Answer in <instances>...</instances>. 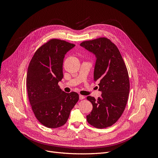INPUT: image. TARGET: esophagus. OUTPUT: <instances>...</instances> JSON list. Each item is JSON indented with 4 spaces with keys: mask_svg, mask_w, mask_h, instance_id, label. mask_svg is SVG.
<instances>
[{
    "mask_svg": "<svg viewBox=\"0 0 158 158\" xmlns=\"http://www.w3.org/2000/svg\"><path fill=\"white\" fill-rule=\"evenodd\" d=\"M85 98V96H82V95H79V99H81V100H82V99H84Z\"/></svg>",
    "mask_w": 158,
    "mask_h": 158,
    "instance_id": "34e87169",
    "label": "esophagus"
}]
</instances>
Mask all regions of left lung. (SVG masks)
I'll list each match as a JSON object with an SVG mask.
<instances>
[{
	"instance_id": "1",
	"label": "left lung",
	"mask_w": 158,
	"mask_h": 158,
	"mask_svg": "<svg viewBox=\"0 0 158 158\" xmlns=\"http://www.w3.org/2000/svg\"><path fill=\"white\" fill-rule=\"evenodd\" d=\"M80 45L96 57L94 81L99 82L102 93L97 100L87 97L93 106L87 121L99 129L111 126L123 114L128 100L130 84L126 65L117 46L106 37L83 41Z\"/></svg>"
}]
</instances>
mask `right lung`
<instances>
[{
  "mask_svg": "<svg viewBox=\"0 0 158 158\" xmlns=\"http://www.w3.org/2000/svg\"><path fill=\"white\" fill-rule=\"evenodd\" d=\"M74 46L51 39L36 51L29 63L26 77L29 102L37 119L47 127L64 125L79 101L77 93H65L58 85L63 77L65 54Z\"/></svg>",
  "mask_w": 158,
  "mask_h": 158,
  "instance_id": "right-lung-1",
  "label": "right lung"
}]
</instances>
